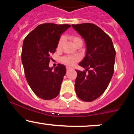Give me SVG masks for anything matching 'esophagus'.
I'll list each match as a JSON object with an SVG mask.
<instances>
[{"instance_id":"esophagus-1","label":"esophagus","mask_w":134,"mask_h":134,"mask_svg":"<svg viewBox=\"0 0 134 134\" xmlns=\"http://www.w3.org/2000/svg\"><path fill=\"white\" fill-rule=\"evenodd\" d=\"M70 69H72V68H70V67H66V70H67V71H69V70H70Z\"/></svg>"}]
</instances>
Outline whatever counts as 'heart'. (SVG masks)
Here are the masks:
<instances>
[{
	"label": "heart",
	"mask_w": 134,
	"mask_h": 134,
	"mask_svg": "<svg viewBox=\"0 0 134 134\" xmlns=\"http://www.w3.org/2000/svg\"><path fill=\"white\" fill-rule=\"evenodd\" d=\"M70 39H71V40L72 41V42H73V43L74 44H76L77 42H78V41H82L81 38L76 36H70ZM63 41H64V38L62 37L59 40V41H58V42L57 48H60L61 47V46H62V44L63 43ZM78 60H79V58L78 57H74L72 56L66 55V56L63 57L62 59H61V60H62V62L63 64H65V65H73L74 64H75V62L78 61Z\"/></svg>",
	"instance_id": "obj_1"
}]
</instances>
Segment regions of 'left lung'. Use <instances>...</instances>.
I'll use <instances>...</instances> for the list:
<instances>
[{
	"label": "left lung",
	"mask_w": 134,
	"mask_h": 134,
	"mask_svg": "<svg viewBox=\"0 0 134 134\" xmlns=\"http://www.w3.org/2000/svg\"><path fill=\"white\" fill-rule=\"evenodd\" d=\"M86 43V55L79 63L85 69L76 70L75 90L78 98L87 102L99 98L110 84L113 72L115 52L111 38L92 23L72 24Z\"/></svg>",
	"instance_id": "left-lung-1"
}]
</instances>
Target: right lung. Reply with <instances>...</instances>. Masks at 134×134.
Masks as SVG:
<instances>
[{
  "mask_svg": "<svg viewBox=\"0 0 134 134\" xmlns=\"http://www.w3.org/2000/svg\"><path fill=\"white\" fill-rule=\"evenodd\" d=\"M70 24L44 23L38 25L24 38L21 60L26 79L36 96L45 100L56 98L60 90L65 67H49L50 55L55 52L60 35Z\"/></svg>",
  "mask_w": 134,
  "mask_h": 134,
  "instance_id": "add662e5",
  "label": "right lung"
}]
</instances>
